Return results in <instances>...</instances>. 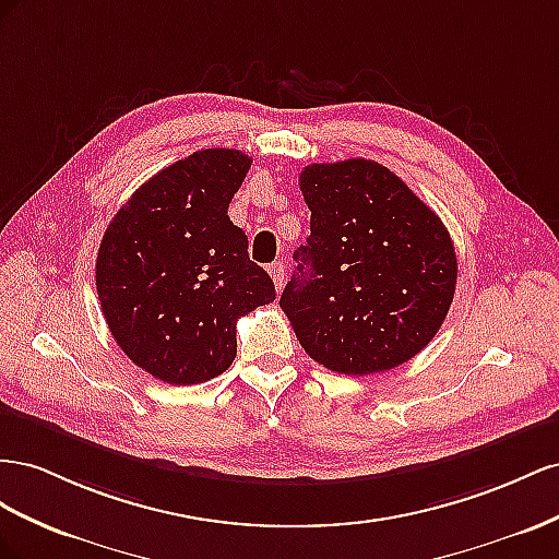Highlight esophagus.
Masks as SVG:
<instances>
[{"mask_svg":"<svg viewBox=\"0 0 559 559\" xmlns=\"http://www.w3.org/2000/svg\"><path fill=\"white\" fill-rule=\"evenodd\" d=\"M269 274H271V278H274L276 290H281L283 283H285V266H283V262H274V264H271V266H269Z\"/></svg>","mask_w":559,"mask_h":559,"instance_id":"obj_1","label":"esophagus"}]
</instances>
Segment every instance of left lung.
<instances>
[{
	"instance_id": "1",
	"label": "left lung",
	"mask_w": 559,
	"mask_h": 559,
	"mask_svg": "<svg viewBox=\"0 0 559 559\" xmlns=\"http://www.w3.org/2000/svg\"><path fill=\"white\" fill-rule=\"evenodd\" d=\"M311 236L281 295L301 348L323 368L374 374L436 337L456 285L442 219L386 166L311 164L299 175Z\"/></svg>"
}]
</instances>
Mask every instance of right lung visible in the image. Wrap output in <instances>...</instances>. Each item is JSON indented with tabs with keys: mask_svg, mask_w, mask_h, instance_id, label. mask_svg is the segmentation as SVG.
<instances>
[{
	"mask_svg": "<svg viewBox=\"0 0 559 559\" xmlns=\"http://www.w3.org/2000/svg\"><path fill=\"white\" fill-rule=\"evenodd\" d=\"M238 150H201L158 170L109 222L95 288L111 337L173 386L225 372L236 321L276 299L227 211L250 170Z\"/></svg>",
	"mask_w": 559,
	"mask_h": 559,
	"instance_id": "obj_1",
	"label": "right lung"
}]
</instances>
